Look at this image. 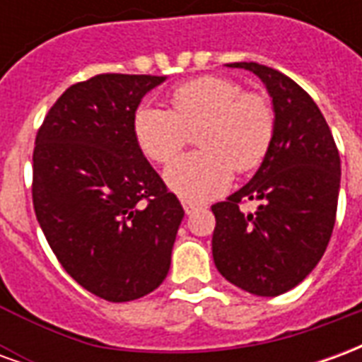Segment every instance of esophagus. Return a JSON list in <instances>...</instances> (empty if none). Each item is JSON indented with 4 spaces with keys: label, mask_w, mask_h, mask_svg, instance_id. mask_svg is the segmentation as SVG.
<instances>
[{
    "label": "esophagus",
    "mask_w": 362,
    "mask_h": 362,
    "mask_svg": "<svg viewBox=\"0 0 362 362\" xmlns=\"http://www.w3.org/2000/svg\"><path fill=\"white\" fill-rule=\"evenodd\" d=\"M182 207H184L186 215H192L196 209H199V205L194 204V202H188V199H182Z\"/></svg>",
    "instance_id": "esophagus-1"
}]
</instances>
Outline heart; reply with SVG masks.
Wrapping results in <instances>:
<instances>
[{
	"mask_svg": "<svg viewBox=\"0 0 362 362\" xmlns=\"http://www.w3.org/2000/svg\"><path fill=\"white\" fill-rule=\"evenodd\" d=\"M275 126L266 95L244 90L223 75H202L178 85L170 95V110L141 106L134 116L135 141L157 165L172 163L189 132L200 127L197 141L202 151L179 159L165 173L168 188L188 202H204L227 189L233 170H256L272 149Z\"/></svg>",
	"mask_w": 362,
	"mask_h": 362,
	"instance_id": "b5f03b06",
	"label": "heart"
}]
</instances>
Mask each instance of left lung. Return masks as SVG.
Masks as SVG:
<instances>
[{
    "label": "left lung",
    "instance_id": "1",
    "mask_svg": "<svg viewBox=\"0 0 362 362\" xmlns=\"http://www.w3.org/2000/svg\"><path fill=\"white\" fill-rule=\"evenodd\" d=\"M275 110L272 149L252 180L211 207L213 259L233 285L258 296L296 287L316 267L335 225L341 163L326 118L310 95L277 69L254 62ZM243 201H258L244 212Z\"/></svg>",
    "mask_w": 362,
    "mask_h": 362
}]
</instances>
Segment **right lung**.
I'll use <instances>...</instances> for the list:
<instances>
[{
	"label": "right lung",
	"instance_id": "add662e5",
	"mask_svg": "<svg viewBox=\"0 0 362 362\" xmlns=\"http://www.w3.org/2000/svg\"><path fill=\"white\" fill-rule=\"evenodd\" d=\"M165 79L103 74L75 83L36 134V219L64 269L110 303L165 281L184 217L134 134L141 98Z\"/></svg>",
	"mask_w": 362,
	"mask_h": 362
}]
</instances>
